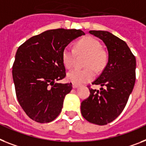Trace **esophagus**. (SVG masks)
<instances>
[{"mask_svg":"<svg viewBox=\"0 0 146 146\" xmlns=\"http://www.w3.org/2000/svg\"><path fill=\"white\" fill-rule=\"evenodd\" d=\"M78 86H79V85H78V84H73V85H72V87L74 88V89H76V88H78Z\"/></svg>","mask_w":146,"mask_h":146,"instance_id":"obj_1","label":"esophagus"}]
</instances>
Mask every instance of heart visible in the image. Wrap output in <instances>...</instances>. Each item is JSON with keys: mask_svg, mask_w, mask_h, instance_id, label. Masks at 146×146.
<instances>
[{"mask_svg": "<svg viewBox=\"0 0 146 146\" xmlns=\"http://www.w3.org/2000/svg\"><path fill=\"white\" fill-rule=\"evenodd\" d=\"M75 48L66 47L62 51V62L67 68H71L74 66L76 58V51L78 53H85L88 54L86 61L87 68L80 69L75 68L67 74V79L74 84H82L94 79L96 76L94 68L100 70L105 64L106 57L102 51V44L96 38L86 36L81 38L76 43ZM93 67V68L92 67Z\"/></svg>", "mask_w": 146, "mask_h": 146, "instance_id": "heart-1", "label": "heart"}]
</instances>
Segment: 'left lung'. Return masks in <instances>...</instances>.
I'll return each instance as SVG.
<instances>
[{"mask_svg": "<svg viewBox=\"0 0 146 146\" xmlns=\"http://www.w3.org/2000/svg\"><path fill=\"white\" fill-rule=\"evenodd\" d=\"M101 38L108 50V62L90 89V96L80 106L82 115L91 123L104 125L119 116L133 91L136 80V58L125 42L108 31H90Z\"/></svg>", "mask_w": 146, "mask_h": 146, "instance_id": "8db88e82", "label": "left lung"}]
</instances>
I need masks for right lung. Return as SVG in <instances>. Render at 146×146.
Masks as SVG:
<instances>
[{"mask_svg": "<svg viewBox=\"0 0 146 146\" xmlns=\"http://www.w3.org/2000/svg\"><path fill=\"white\" fill-rule=\"evenodd\" d=\"M85 35L80 30H49L31 37L17 50L13 78L19 104L29 117L50 122L62 110L70 84L56 81L66 77L62 51L69 43Z\"/></svg>", "mask_w": 146, "mask_h": 146, "instance_id": "obj_1", "label": "right lung"}]
</instances>
